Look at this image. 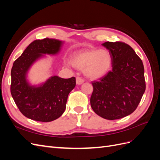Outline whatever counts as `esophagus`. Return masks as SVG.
I'll list each match as a JSON object with an SVG mask.
<instances>
[{"mask_svg":"<svg viewBox=\"0 0 160 160\" xmlns=\"http://www.w3.org/2000/svg\"><path fill=\"white\" fill-rule=\"evenodd\" d=\"M84 82V80L81 78V77H77L76 78V83H77V85H81L82 83H83Z\"/></svg>","mask_w":160,"mask_h":160,"instance_id":"esophagus-1","label":"esophagus"}]
</instances>
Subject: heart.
I'll list each match as a JSON object with an SVG mask.
<instances>
[{"instance_id": "1", "label": "heart", "mask_w": 160, "mask_h": 160, "mask_svg": "<svg viewBox=\"0 0 160 160\" xmlns=\"http://www.w3.org/2000/svg\"><path fill=\"white\" fill-rule=\"evenodd\" d=\"M71 63L77 69L84 70V73L88 78L99 79L110 71L112 57L108 50L105 49L82 50L74 53Z\"/></svg>"}]
</instances>
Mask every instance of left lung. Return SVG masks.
<instances>
[{"instance_id": "8db88e82", "label": "left lung", "mask_w": 160, "mask_h": 160, "mask_svg": "<svg viewBox=\"0 0 160 160\" xmlns=\"http://www.w3.org/2000/svg\"><path fill=\"white\" fill-rule=\"evenodd\" d=\"M102 45L112 57V70L99 81L92 82L90 103L94 112L109 120L123 118L136 109L146 90L142 61L123 42Z\"/></svg>"}]
</instances>
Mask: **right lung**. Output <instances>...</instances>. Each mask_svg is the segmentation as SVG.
<instances>
[{
  "mask_svg": "<svg viewBox=\"0 0 160 160\" xmlns=\"http://www.w3.org/2000/svg\"><path fill=\"white\" fill-rule=\"evenodd\" d=\"M62 44L63 41L55 38L35 40L14 62L11 93L18 109L28 119L49 122L64 113L67 98L76 85L74 77L62 79L52 76L39 85H31L27 79L34 62L44 55L58 54Z\"/></svg>",
  "mask_w": 160,
  "mask_h": 160,
  "instance_id": "add662e5",
  "label": "right lung"
}]
</instances>
